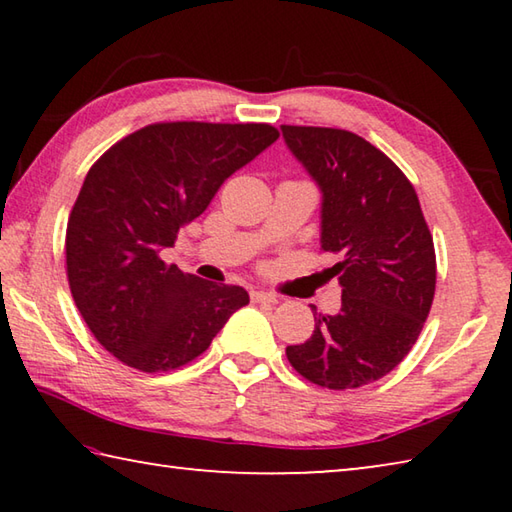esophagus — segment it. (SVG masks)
<instances>
[{"mask_svg":"<svg viewBox=\"0 0 512 512\" xmlns=\"http://www.w3.org/2000/svg\"><path fill=\"white\" fill-rule=\"evenodd\" d=\"M250 300L264 302V305H275L277 296H275V293H268V291H250Z\"/></svg>","mask_w":512,"mask_h":512,"instance_id":"obj_1","label":"esophagus"}]
</instances>
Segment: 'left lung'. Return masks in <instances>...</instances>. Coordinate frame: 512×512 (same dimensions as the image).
<instances>
[{
  "label": "left lung",
  "mask_w": 512,
  "mask_h": 512,
  "mask_svg": "<svg viewBox=\"0 0 512 512\" xmlns=\"http://www.w3.org/2000/svg\"><path fill=\"white\" fill-rule=\"evenodd\" d=\"M320 189V248L336 255L341 311H314V334L289 345L302 377L332 391L388 375L418 341L436 291V253L418 194L397 164L341 128L282 126Z\"/></svg>",
  "instance_id": "left-lung-1"
}]
</instances>
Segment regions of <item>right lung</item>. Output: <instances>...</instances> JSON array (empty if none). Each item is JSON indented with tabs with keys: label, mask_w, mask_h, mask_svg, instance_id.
Masks as SVG:
<instances>
[{
	"label": "right lung",
	"mask_w": 512,
	"mask_h": 512,
	"mask_svg": "<svg viewBox=\"0 0 512 512\" xmlns=\"http://www.w3.org/2000/svg\"><path fill=\"white\" fill-rule=\"evenodd\" d=\"M277 137L268 124L171 121L92 164L67 221L69 289L94 339L126 366H185L248 305L246 289L183 273L162 250Z\"/></svg>",
	"instance_id": "1"
}]
</instances>
